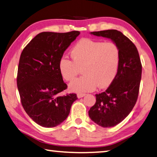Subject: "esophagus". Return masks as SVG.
I'll list each match as a JSON object with an SVG mask.
<instances>
[{"instance_id": "esophagus-1", "label": "esophagus", "mask_w": 157, "mask_h": 157, "mask_svg": "<svg viewBox=\"0 0 157 157\" xmlns=\"http://www.w3.org/2000/svg\"><path fill=\"white\" fill-rule=\"evenodd\" d=\"M85 95H86V94H78L77 96H78V98H83L84 96H85Z\"/></svg>"}]
</instances>
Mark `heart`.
Masks as SVG:
<instances>
[{
    "mask_svg": "<svg viewBox=\"0 0 157 157\" xmlns=\"http://www.w3.org/2000/svg\"><path fill=\"white\" fill-rule=\"evenodd\" d=\"M72 60L62 57L59 71L66 81H72L83 68L84 76L69 84L71 91H93L99 86H110L118 73L121 61L119 48L113 42H102L82 39L77 42L70 52Z\"/></svg>",
    "mask_w": 157,
    "mask_h": 157,
    "instance_id": "b5f03b06",
    "label": "heart"
}]
</instances>
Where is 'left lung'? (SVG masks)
<instances>
[{
    "label": "left lung",
    "instance_id": "obj_1",
    "mask_svg": "<svg viewBox=\"0 0 157 157\" xmlns=\"http://www.w3.org/2000/svg\"><path fill=\"white\" fill-rule=\"evenodd\" d=\"M92 35L111 39L121 52L115 79L105 92L95 95L96 102L89 111L91 121L102 127H111L131 112L139 95L142 66L136 47L116 30L91 32Z\"/></svg>",
    "mask_w": 157,
    "mask_h": 157
}]
</instances>
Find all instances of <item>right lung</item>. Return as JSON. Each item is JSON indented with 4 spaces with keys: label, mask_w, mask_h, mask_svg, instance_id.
<instances>
[{
    "label": "right lung",
    "mask_w": 157,
    "mask_h": 157,
    "mask_svg": "<svg viewBox=\"0 0 157 157\" xmlns=\"http://www.w3.org/2000/svg\"><path fill=\"white\" fill-rule=\"evenodd\" d=\"M79 34L44 32L21 52L17 74L21 101L28 115L40 126L49 128L63 123L78 99L75 94L59 95L67 85L59 73V62Z\"/></svg>",
    "instance_id": "right-lung-1"
}]
</instances>
